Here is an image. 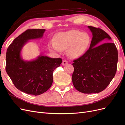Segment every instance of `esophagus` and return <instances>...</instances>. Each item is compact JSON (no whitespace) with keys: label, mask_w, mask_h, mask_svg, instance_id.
<instances>
[{"label":"esophagus","mask_w":125,"mask_h":125,"mask_svg":"<svg viewBox=\"0 0 125 125\" xmlns=\"http://www.w3.org/2000/svg\"><path fill=\"white\" fill-rule=\"evenodd\" d=\"M67 63H68V62H67V61H66V60H63V62H62V65L65 66V65H67Z\"/></svg>","instance_id":"34e87169"}]
</instances>
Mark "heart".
Wrapping results in <instances>:
<instances>
[{
  "instance_id": "b5f03b06",
  "label": "heart",
  "mask_w": 125,
  "mask_h": 125,
  "mask_svg": "<svg viewBox=\"0 0 125 125\" xmlns=\"http://www.w3.org/2000/svg\"><path fill=\"white\" fill-rule=\"evenodd\" d=\"M90 43V37L88 34L73 30L58 33L56 41L51 40L48 46L51 51L58 53L68 49V54L70 57L78 58L85 53Z\"/></svg>"
}]
</instances>
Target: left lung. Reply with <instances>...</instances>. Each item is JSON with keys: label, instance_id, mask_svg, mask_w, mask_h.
<instances>
[{"label": "left lung", "instance_id": "obj_1", "mask_svg": "<svg viewBox=\"0 0 125 125\" xmlns=\"http://www.w3.org/2000/svg\"><path fill=\"white\" fill-rule=\"evenodd\" d=\"M88 27L92 33L91 43L83 55L73 60L72 80L78 91L91 94L105 90L114 77L118 51L115 44L109 42L112 39L107 33L100 28Z\"/></svg>", "mask_w": 125, "mask_h": 125}]
</instances>
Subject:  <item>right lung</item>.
<instances>
[{
	"label": "right lung",
	"mask_w": 125,
	"mask_h": 125,
	"mask_svg": "<svg viewBox=\"0 0 125 125\" xmlns=\"http://www.w3.org/2000/svg\"><path fill=\"white\" fill-rule=\"evenodd\" d=\"M45 29H29L15 39L7 49L6 70L16 88L21 91L39 95L51 88L54 70L60 66L61 58L41 54L30 61L23 59L22 49L29 40L41 39Z\"/></svg>",
	"instance_id": "right-lung-1"
}]
</instances>
